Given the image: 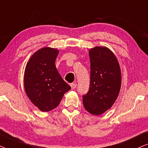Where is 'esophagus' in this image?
<instances>
[{
	"label": "esophagus",
	"mask_w": 148,
	"mask_h": 148,
	"mask_svg": "<svg viewBox=\"0 0 148 148\" xmlns=\"http://www.w3.org/2000/svg\"><path fill=\"white\" fill-rule=\"evenodd\" d=\"M70 86H71V88H72V89H74V88H76V86H77V84L75 83H71Z\"/></svg>",
	"instance_id": "obj_1"
}]
</instances>
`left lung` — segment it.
I'll return each mask as SVG.
<instances>
[{
    "label": "left lung",
    "instance_id": "8db88e82",
    "mask_svg": "<svg viewBox=\"0 0 148 148\" xmlns=\"http://www.w3.org/2000/svg\"><path fill=\"white\" fill-rule=\"evenodd\" d=\"M89 58V89L82 95V102L86 111L97 116L107 111L116 100L121 86V68L116 56L106 47L91 49Z\"/></svg>",
    "mask_w": 148,
    "mask_h": 148
}]
</instances>
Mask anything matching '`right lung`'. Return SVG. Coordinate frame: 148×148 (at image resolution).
<instances>
[{
    "label": "right lung",
    "instance_id": "right-lung-1",
    "mask_svg": "<svg viewBox=\"0 0 148 148\" xmlns=\"http://www.w3.org/2000/svg\"><path fill=\"white\" fill-rule=\"evenodd\" d=\"M58 53L57 49L45 47L31 57L25 67V92L42 112L56 108L65 92L71 88L63 80L55 65Z\"/></svg>",
    "mask_w": 148,
    "mask_h": 148
}]
</instances>
